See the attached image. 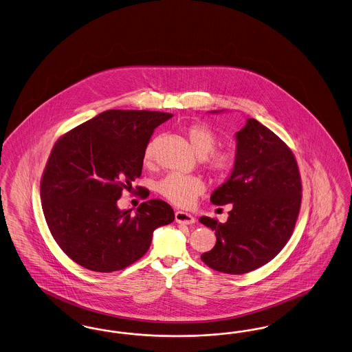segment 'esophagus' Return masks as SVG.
Here are the masks:
<instances>
[{
  "instance_id": "obj_1",
  "label": "esophagus",
  "mask_w": 352,
  "mask_h": 352,
  "mask_svg": "<svg viewBox=\"0 0 352 352\" xmlns=\"http://www.w3.org/2000/svg\"><path fill=\"white\" fill-rule=\"evenodd\" d=\"M175 221L178 224H184V226H191L195 223V219L194 216H191L190 213L183 211L175 212Z\"/></svg>"
}]
</instances>
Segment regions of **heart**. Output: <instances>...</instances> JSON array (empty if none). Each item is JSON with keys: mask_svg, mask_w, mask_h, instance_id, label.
Wrapping results in <instances>:
<instances>
[{"mask_svg": "<svg viewBox=\"0 0 352 352\" xmlns=\"http://www.w3.org/2000/svg\"><path fill=\"white\" fill-rule=\"evenodd\" d=\"M183 133L190 142L192 151L199 158H203L206 170L216 178L224 177L230 170L234 153L229 149L214 151L217 136L208 126L200 123H192L183 126ZM158 139L153 138L145 146L144 160L151 161L155 155ZM203 183L194 177H183L179 174H170L157 184V191L169 201L177 206H188L194 199L203 192Z\"/></svg>", "mask_w": 352, "mask_h": 352, "instance_id": "b5f03b06", "label": "heart"}]
</instances>
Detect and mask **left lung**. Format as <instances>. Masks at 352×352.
Masks as SVG:
<instances>
[{"label": "left lung", "instance_id": "1", "mask_svg": "<svg viewBox=\"0 0 352 352\" xmlns=\"http://www.w3.org/2000/svg\"><path fill=\"white\" fill-rule=\"evenodd\" d=\"M236 142L232 174L211 195L213 204H229V217L217 223L201 216L199 221L216 234V245L201 261L216 271L241 275L268 263L291 237L301 179L291 149L256 119H248L236 132Z\"/></svg>", "mask_w": 352, "mask_h": 352}]
</instances>
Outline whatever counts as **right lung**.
<instances>
[{
    "label": "right lung",
    "instance_id": "right-lung-1",
    "mask_svg": "<svg viewBox=\"0 0 352 352\" xmlns=\"http://www.w3.org/2000/svg\"><path fill=\"white\" fill-rule=\"evenodd\" d=\"M171 116L109 110L57 140L41 182L43 212L57 245L80 266L123 270L148 252L157 228L174 221L164 200L144 201L136 212L118 207L141 175L155 128Z\"/></svg>",
    "mask_w": 352,
    "mask_h": 352
}]
</instances>
